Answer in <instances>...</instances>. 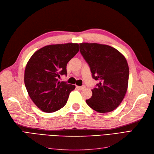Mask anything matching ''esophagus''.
I'll return each mask as SVG.
<instances>
[{
	"instance_id": "1",
	"label": "esophagus",
	"mask_w": 154,
	"mask_h": 154,
	"mask_svg": "<svg viewBox=\"0 0 154 154\" xmlns=\"http://www.w3.org/2000/svg\"><path fill=\"white\" fill-rule=\"evenodd\" d=\"M76 87L78 88L79 90H82L84 88H85V86H84V85H83V86H77Z\"/></svg>"
}]
</instances>
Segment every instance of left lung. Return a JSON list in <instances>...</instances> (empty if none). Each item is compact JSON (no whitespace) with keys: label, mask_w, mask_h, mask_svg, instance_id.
Segmentation results:
<instances>
[{"label":"left lung","mask_w":154,"mask_h":154,"mask_svg":"<svg viewBox=\"0 0 154 154\" xmlns=\"http://www.w3.org/2000/svg\"><path fill=\"white\" fill-rule=\"evenodd\" d=\"M80 53L88 64L92 78L100 80L86 103L100 113L109 112L122 103L127 91L129 68L124 56L111 46L81 43Z\"/></svg>","instance_id":"obj_1"}]
</instances>
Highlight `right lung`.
I'll use <instances>...</instances> for the list:
<instances>
[{
    "mask_svg": "<svg viewBox=\"0 0 154 154\" xmlns=\"http://www.w3.org/2000/svg\"><path fill=\"white\" fill-rule=\"evenodd\" d=\"M80 49L76 43L46 45L36 51L27 62L24 83L33 103L45 112H53L66 104L75 85L58 81L67 75V64Z\"/></svg>",
    "mask_w": 154,
    "mask_h": 154,
    "instance_id": "right-lung-1",
    "label": "right lung"
}]
</instances>
